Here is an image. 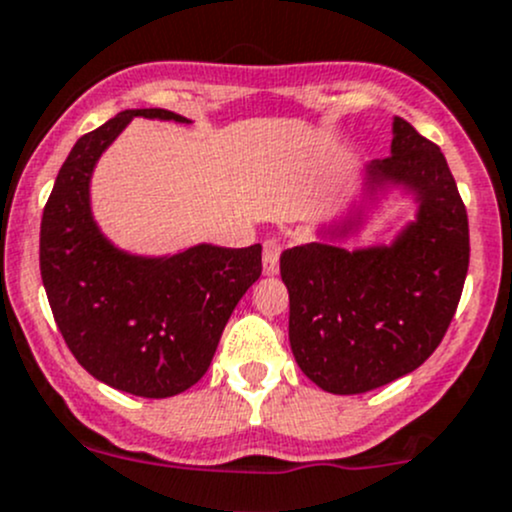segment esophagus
<instances>
[{
  "instance_id": "esophagus-1",
  "label": "esophagus",
  "mask_w": 512,
  "mask_h": 512,
  "mask_svg": "<svg viewBox=\"0 0 512 512\" xmlns=\"http://www.w3.org/2000/svg\"><path fill=\"white\" fill-rule=\"evenodd\" d=\"M280 252L282 242L277 237H267L262 245V265H265V275H277L280 272Z\"/></svg>"
}]
</instances>
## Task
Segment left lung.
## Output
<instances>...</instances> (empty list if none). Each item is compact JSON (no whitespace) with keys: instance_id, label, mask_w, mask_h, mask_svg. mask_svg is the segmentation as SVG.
I'll use <instances>...</instances> for the list:
<instances>
[{"instance_id":"left-lung-1","label":"left lung","mask_w":512,"mask_h":512,"mask_svg":"<svg viewBox=\"0 0 512 512\" xmlns=\"http://www.w3.org/2000/svg\"><path fill=\"white\" fill-rule=\"evenodd\" d=\"M369 173L374 183H406L421 200L418 220L394 247L347 252L309 242L280 257L292 354L332 394L379 389L436 352L471 260L466 205L436 143L396 116L391 156Z\"/></svg>"}]
</instances>
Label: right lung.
I'll list each match as a JSON object with an SVG mask.
<instances>
[{
    "instance_id": "obj_1",
    "label": "right lung",
    "mask_w": 512,
    "mask_h": 512,
    "mask_svg": "<svg viewBox=\"0 0 512 512\" xmlns=\"http://www.w3.org/2000/svg\"><path fill=\"white\" fill-rule=\"evenodd\" d=\"M133 116L123 111L71 148L44 205L39 267L56 327L81 366L103 384L165 399L203 379L232 309L262 272V247L198 245L165 260L131 257L98 232L91 170Z\"/></svg>"
}]
</instances>
